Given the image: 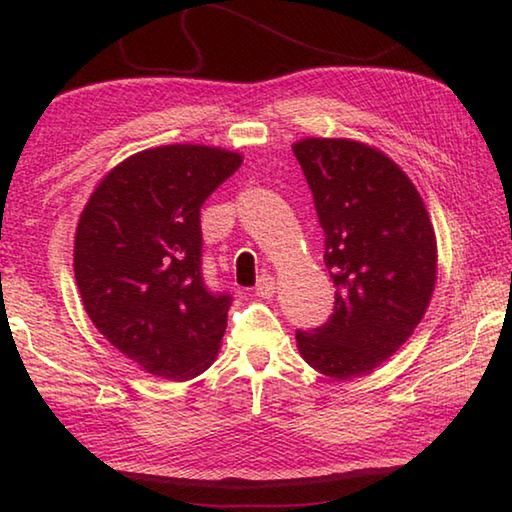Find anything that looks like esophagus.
<instances>
[{
	"label": "esophagus",
	"instance_id": "esophagus-1",
	"mask_svg": "<svg viewBox=\"0 0 512 512\" xmlns=\"http://www.w3.org/2000/svg\"><path fill=\"white\" fill-rule=\"evenodd\" d=\"M255 293L259 298H271L275 293V277L273 275H262L255 284Z\"/></svg>",
	"mask_w": 512,
	"mask_h": 512
}]
</instances>
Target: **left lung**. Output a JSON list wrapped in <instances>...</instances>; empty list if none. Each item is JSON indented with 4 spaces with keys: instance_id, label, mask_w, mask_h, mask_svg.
Segmentation results:
<instances>
[{
    "instance_id": "left-lung-1",
    "label": "left lung",
    "mask_w": 512,
    "mask_h": 512,
    "mask_svg": "<svg viewBox=\"0 0 512 512\" xmlns=\"http://www.w3.org/2000/svg\"><path fill=\"white\" fill-rule=\"evenodd\" d=\"M293 153L314 194L334 280V314L298 350L332 379L370 375L400 350L429 307L436 235L409 176L384 153L352 140L307 137Z\"/></svg>"
}]
</instances>
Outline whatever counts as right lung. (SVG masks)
I'll return each mask as SVG.
<instances>
[{"label":"right lung","mask_w":512,"mask_h":512,"mask_svg":"<svg viewBox=\"0 0 512 512\" xmlns=\"http://www.w3.org/2000/svg\"><path fill=\"white\" fill-rule=\"evenodd\" d=\"M241 155L198 144L135 153L94 189L74 241V277L94 327L155 377L210 368L230 293L203 280L201 207Z\"/></svg>","instance_id":"1"}]
</instances>
